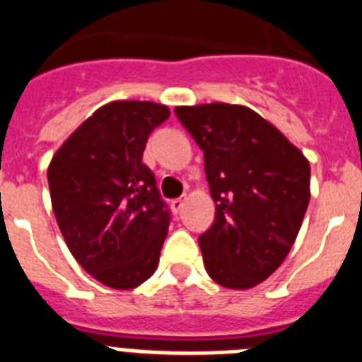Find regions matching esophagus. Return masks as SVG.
<instances>
[{
  "label": "esophagus",
  "instance_id": "esophagus-1",
  "mask_svg": "<svg viewBox=\"0 0 362 362\" xmlns=\"http://www.w3.org/2000/svg\"><path fill=\"white\" fill-rule=\"evenodd\" d=\"M184 202H186V197H180V199H175V201H171V208L175 214H180L182 208H184Z\"/></svg>",
  "mask_w": 362,
  "mask_h": 362
}]
</instances>
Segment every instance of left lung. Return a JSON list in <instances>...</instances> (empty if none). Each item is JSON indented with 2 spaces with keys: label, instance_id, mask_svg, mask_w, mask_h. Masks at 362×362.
<instances>
[{
  "label": "left lung",
  "instance_id": "8db88e82",
  "mask_svg": "<svg viewBox=\"0 0 362 362\" xmlns=\"http://www.w3.org/2000/svg\"><path fill=\"white\" fill-rule=\"evenodd\" d=\"M204 152L216 219L199 236L217 284L245 290L266 281L292 249L310 201V165L273 124L245 105L175 110Z\"/></svg>",
  "mask_w": 362,
  "mask_h": 362
}]
</instances>
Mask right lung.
Returning <instances> with one entry per match:
<instances>
[{
	"label": "right lung",
	"instance_id": "add662e5",
	"mask_svg": "<svg viewBox=\"0 0 362 362\" xmlns=\"http://www.w3.org/2000/svg\"><path fill=\"white\" fill-rule=\"evenodd\" d=\"M167 105L111 102L85 120L48 167L55 219L72 257L105 286L132 290L160 262L171 211L143 163Z\"/></svg>",
	"mask_w": 362,
	"mask_h": 362
}]
</instances>
